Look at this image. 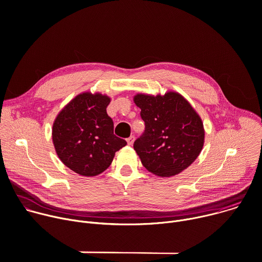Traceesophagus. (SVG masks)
I'll use <instances>...</instances> for the list:
<instances>
[{
    "instance_id": "1",
    "label": "esophagus",
    "mask_w": 262,
    "mask_h": 262,
    "mask_svg": "<svg viewBox=\"0 0 262 262\" xmlns=\"http://www.w3.org/2000/svg\"><path fill=\"white\" fill-rule=\"evenodd\" d=\"M126 141H127V144H128V145H133V144H134V141H135V137H134V136H130L129 138L126 139Z\"/></svg>"
}]
</instances>
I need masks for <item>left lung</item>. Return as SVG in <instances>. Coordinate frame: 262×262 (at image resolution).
<instances>
[{"label":"left lung","instance_id":"8db88e82","mask_svg":"<svg viewBox=\"0 0 262 262\" xmlns=\"http://www.w3.org/2000/svg\"><path fill=\"white\" fill-rule=\"evenodd\" d=\"M134 101L141 108L145 133L134 149L143 166L160 177H171L190 167L200 155L205 138L196 110L180 93H138Z\"/></svg>","mask_w":262,"mask_h":262}]
</instances>
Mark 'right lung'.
<instances>
[{
    "label": "right lung",
    "instance_id": "right-lung-1",
    "mask_svg": "<svg viewBox=\"0 0 262 262\" xmlns=\"http://www.w3.org/2000/svg\"><path fill=\"white\" fill-rule=\"evenodd\" d=\"M111 97L99 92H83L58 113L52 129L55 150L73 172L92 177L113 162L126 141L114 135V123L106 114Z\"/></svg>",
    "mask_w": 262,
    "mask_h": 262
}]
</instances>
